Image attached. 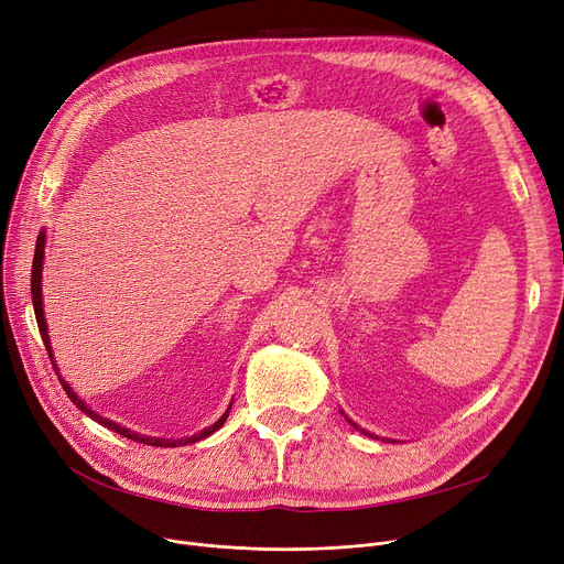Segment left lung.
Listing matches in <instances>:
<instances>
[{
    "instance_id": "obj_1",
    "label": "left lung",
    "mask_w": 564,
    "mask_h": 564,
    "mask_svg": "<svg viewBox=\"0 0 564 564\" xmlns=\"http://www.w3.org/2000/svg\"><path fill=\"white\" fill-rule=\"evenodd\" d=\"M355 429H357V424H355ZM364 433H366V431H364Z\"/></svg>"
}]
</instances>
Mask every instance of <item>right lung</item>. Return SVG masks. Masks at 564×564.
<instances>
[{
	"label": "right lung",
	"instance_id": "right-lung-1",
	"mask_svg": "<svg viewBox=\"0 0 564 564\" xmlns=\"http://www.w3.org/2000/svg\"><path fill=\"white\" fill-rule=\"evenodd\" d=\"M43 247H45V235L41 232L39 235V241H36V251H34V264H32V302H34V313H36V323H39V332H41V338H43V343H45V350H47V355H51V361H53V366H55V371H57V364H55V357H53V350H51V336H47V325H45V317H43V295H41V272H43ZM57 376H59V371H57ZM59 382H62V387H64V391L68 394V399L73 401V405H78L87 417H91L94 422H99V424H104V426H108L110 431H115V433H119V435H124V437H129V440H135V443H142V445H152V447H180V445H188V443H198V440H203V437H207V435H212L214 431H218L221 429L224 424H226V420H228V412H230V408L224 412V417L218 420L216 424H212L209 429H205V431H200V433H195V435H191V437H182V440H165V437H147V435H140V433H133V431H129L127 426H119V424H115V422H110V420H106V417H101V414H96L91 408H87V403L85 401H80L78 399V394L76 391H73V387L68 384V382H64V378L59 376Z\"/></svg>",
	"mask_w": 564,
	"mask_h": 564
}]
</instances>
